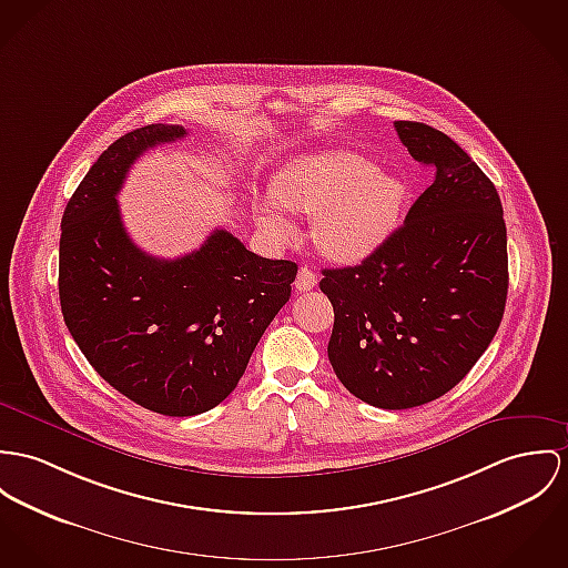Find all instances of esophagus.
<instances>
[{"label":"esophagus","mask_w":568,"mask_h":568,"mask_svg":"<svg viewBox=\"0 0 568 568\" xmlns=\"http://www.w3.org/2000/svg\"><path fill=\"white\" fill-rule=\"evenodd\" d=\"M317 285V276H315V272L311 270V267H301L298 270V278H296V290L298 292H311L313 287Z\"/></svg>","instance_id":"obj_1"}]
</instances>
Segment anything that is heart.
I'll return each mask as SVG.
<instances>
[{
	"label": "heart",
	"mask_w": 568,
	"mask_h": 568,
	"mask_svg": "<svg viewBox=\"0 0 568 568\" xmlns=\"http://www.w3.org/2000/svg\"><path fill=\"white\" fill-rule=\"evenodd\" d=\"M274 199H263V226L287 240L294 226L290 212L315 214L311 235L315 246L335 262H358L378 251L392 235L406 203L399 179L376 171L356 151L331 149L298 155L272 183Z\"/></svg>",
	"instance_id": "1"
}]
</instances>
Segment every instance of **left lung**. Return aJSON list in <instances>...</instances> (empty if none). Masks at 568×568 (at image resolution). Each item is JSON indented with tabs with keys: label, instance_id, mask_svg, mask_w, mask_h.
I'll use <instances>...</instances> for the list:
<instances>
[{
	"label": "left lung",
	"instance_id": "1",
	"mask_svg": "<svg viewBox=\"0 0 568 568\" xmlns=\"http://www.w3.org/2000/svg\"><path fill=\"white\" fill-rule=\"evenodd\" d=\"M433 185L358 265L322 270L335 324L328 361L378 408H413L454 389L493 342L508 296L506 222L480 166L443 131L395 121Z\"/></svg>",
	"mask_w": 568,
	"mask_h": 568
}]
</instances>
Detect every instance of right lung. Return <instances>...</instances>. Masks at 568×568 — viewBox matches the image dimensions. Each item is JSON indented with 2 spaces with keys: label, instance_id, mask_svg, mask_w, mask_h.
I'll use <instances>...</instances> for the list:
<instances>
[{
  "label": "right lung",
  "instance_id": "obj_1",
  "mask_svg": "<svg viewBox=\"0 0 568 568\" xmlns=\"http://www.w3.org/2000/svg\"><path fill=\"white\" fill-rule=\"evenodd\" d=\"M185 133L158 123L112 142L67 203L60 235L69 333L105 383L169 417L205 413L237 387L298 272L246 251L224 229L176 260L131 242L116 203L131 164Z\"/></svg>",
  "mask_w": 568,
  "mask_h": 568
}]
</instances>
